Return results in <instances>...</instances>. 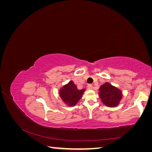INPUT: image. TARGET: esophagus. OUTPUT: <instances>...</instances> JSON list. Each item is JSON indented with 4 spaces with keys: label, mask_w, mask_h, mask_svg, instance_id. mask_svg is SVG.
<instances>
[{
    "label": "esophagus",
    "mask_w": 152,
    "mask_h": 152,
    "mask_svg": "<svg viewBox=\"0 0 152 152\" xmlns=\"http://www.w3.org/2000/svg\"><path fill=\"white\" fill-rule=\"evenodd\" d=\"M87 89H93V86H92V84H88V85H87Z\"/></svg>",
    "instance_id": "esophagus-1"
}]
</instances>
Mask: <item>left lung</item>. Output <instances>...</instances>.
<instances>
[{"label": "left lung", "mask_w": 152, "mask_h": 152, "mask_svg": "<svg viewBox=\"0 0 152 152\" xmlns=\"http://www.w3.org/2000/svg\"><path fill=\"white\" fill-rule=\"evenodd\" d=\"M99 94L103 103L108 107H117L122 98V91L108 82L100 86Z\"/></svg>", "instance_id": "8db88e82"}]
</instances>
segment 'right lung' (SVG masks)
<instances>
[{"instance_id": "obj_1", "label": "right lung", "mask_w": 152, "mask_h": 152, "mask_svg": "<svg viewBox=\"0 0 152 152\" xmlns=\"http://www.w3.org/2000/svg\"><path fill=\"white\" fill-rule=\"evenodd\" d=\"M86 89H78L72 80L59 89V96L63 102L69 107H73L82 98Z\"/></svg>"}]
</instances>
